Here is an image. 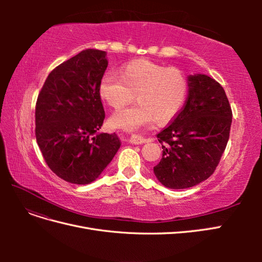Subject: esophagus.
Instances as JSON below:
<instances>
[{
	"mask_svg": "<svg viewBox=\"0 0 262 262\" xmlns=\"http://www.w3.org/2000/svg\"><path fill=\"white\" fill-rule=\"evenodd\" d=\"M148 140L144 137H142L141 134H132V137L130 139V142L131 143H134V144H143V143H146Z\"/></svg>",
	"mask_w": 262,
	"mask_h": 262,
	"instance_id": "obj_1",
	"label": "esophagus"
}]
</instances>
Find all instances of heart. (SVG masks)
Returning <instances> with one entry per match:
<instances>
[{
  "instance_id": "obj_1",
  "label": "heart",
  "mask_w": 262,
  "mask_h": 262,
  "mask_svg": "<svg viewBox=\"0 0 262 262\" xmlns=\"http://www.w3.org/2000/svg\"><path fill=\"white\" fill-rule=\"evenodd\" d=\"M189 82L179 69L147 60H134L120 69V77L106 73L98 85L101 99L114 109H120L134 99L139 102L115 114L110 122L117 128L134 130L155 120L171 121L182 109Z\"/></svg>"
}]
</instances>
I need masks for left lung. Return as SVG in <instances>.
Instances as JSON below:
<instances>
[{"instance_id": "left-lung-1", "label": "left lung", "mask_w": 262, "mask_h": 262, "mask_svg": "<svg viewBox=\"0 0 262 262\" xmlns=\"http://www.w3.org/2000/svg\"><path fill=\"white\" fill-rule=\"evenodd\" d=\"M186 104L156 134L163 156L154 167L161 184L170 189L193 187L215 171L226 148L232 108L223 87L204 74L188 77Z\"/></svg>"}]
</instances>
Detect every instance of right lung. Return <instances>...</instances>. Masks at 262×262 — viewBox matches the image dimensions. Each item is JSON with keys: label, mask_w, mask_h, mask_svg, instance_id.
Returning a JSON list of instances; mask_svg holds the SVG:
<instances>
[{"label": "right lung", "mask_w": 262, "mask_h": 262, "mask_svg": "<svg viewBox=\"0 0 262 262\" xmlns=\"http://www.w3.org/2000/svg\"><path fill=\"white\" fill-rule=\"evenodd\" d=\"M106 52L86 49L54 68L36 102V140L49 168L71 184L96 179L120 147L115 133H97L105 119L98 85Z\"/></svg>", "instance_id": "right-lung-1"}]
</instances>
